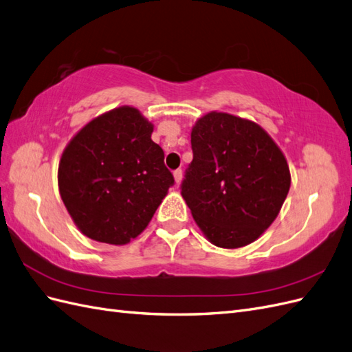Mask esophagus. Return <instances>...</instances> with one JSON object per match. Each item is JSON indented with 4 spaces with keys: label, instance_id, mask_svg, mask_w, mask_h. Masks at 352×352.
Wrapping results in <instances>:
<instances>
[{
    "label": "esophagus",
    "instance_id": "1",
    "mask_svg": "<svg viewBox=\"0 0 352 352\" xmlns=\"http://www.w3.org/2000/svg\"><path fill=\"white\" fill-rule=\"evenodd\" d=\"M174 179H175V184L179 186V183H182V179H183V170L182 169L174 170Z\"/></svg>",
    "mask_w": 352,
    "mask_h": 352
}]
</instances>
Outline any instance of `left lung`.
<instances>
[{
  "instance_id": "8db88e82",
  "label": "left lung",
  "mask_w": 352,
  "mask_h": 352,
  "mask_svg": "<svg viewBox=\"0 0 352 352\" xmlns=\"http://www.w3.org/2000/svg\"><path fill=\"white\" fill-rule=\"evenodd\" d=\"M182 195L210 243H252L278 215L290 187L282 150L252 120L210 112L192 131Z\"/></svg>"
}]
</instances>
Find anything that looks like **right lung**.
<instances>
[{"label":"right lung","mask_w":352,"mask_h":352,"mask_svg":"<svg viewBox=\"0 0 352 352\" xmlns=\"http://www.w3.org/2000/svg\"><path fill=\"white\" fill-rule=\"evenodd\" d=\"M152 133L137 109L124 106L93 119L70 140L60 159L58 190L87 237L131 242L174 186Z\"/></svg>","instance_id":"right-lung-1"}]
</instances>
